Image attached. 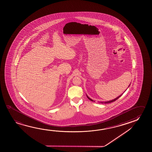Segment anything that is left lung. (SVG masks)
<instances>
[{"mask_svg":"<svg viewBox=\"0 0 152 152\" xmlns=\"http://www.w3.org/2000/svg\"><path fill=\"white\" fill-rule=\"evenodd\" d=\"M130 85H129V86H128V87H129ZM126 91H124V92H125ZM123 93H122V94H121L120 95H119V96H118V97H116V98H115V99H113V100H110V101H105V102H99V103H104V104H107V103H111V102H114V101H115V100H117V99H118V98H119V97H120V96H121L122 94H123ZM86 96H87V98H88V99H89L90 101H93H93H93V100H92V99H91V98H90V97H88V96H87V94H86Z\"/></svg>","mask_w":152,"mask_h":152,"instance_id":"8db88e82","label":"left lung"}]
</instances>
